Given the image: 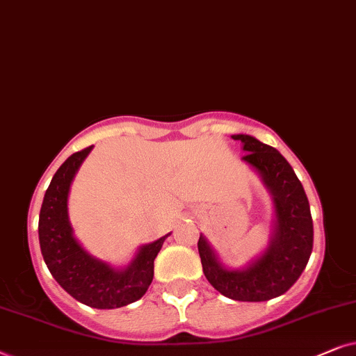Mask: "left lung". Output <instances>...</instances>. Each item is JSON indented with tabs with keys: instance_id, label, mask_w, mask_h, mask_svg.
I'll use <instances>...</instances> for the list:
<instances>
[{
	"instance_id": "1",
	"label": "left lung",
	"mask_w": 356,
	"mask_h": 356,
	"mask_svg": "<svg viewBox=\"0 0 356 356\" xmlns=\"http://www.w3.org/2000/svg\"><path fill=\"white\" fill-rule=\"evenodd\" d=\"M233 140L243 143V161L257 170L272 193V239L260 257L241 270L226 268L202 234L198 254L207 280L222 296L234 301H268L295 285L311 257L314 229L309 202L295 170L277 149L250 135H233Z\"/></svg>"
}]
</instances>
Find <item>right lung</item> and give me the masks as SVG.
Segmentation results:
<instances>
[{"label": "right lung", "instance_id": "1", "mask_svg": "<svg viewBox=\"0 0 356 356\" xmlns=\"http://www.w3.org/2000/svg\"><path fill=\"white\" fill-rule=\"evenodd\" d=\"M92 146L71 154L47 188L39 216V241L51 277L83 305L115 309L140 300L154 277V259L169 234L141 245L125 268H113L81 248L68 220V193L74 174Z\"/></svg>", "mask_w": 356, "mask_h": 356}]
</instances>
